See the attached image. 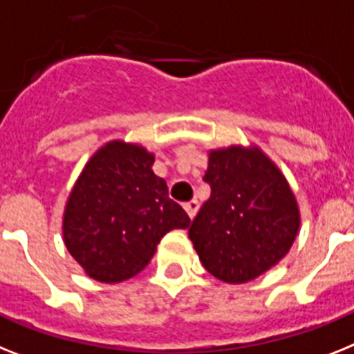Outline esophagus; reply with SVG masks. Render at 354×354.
<instances>
[{"label":"esophagus","mask_w":354,"mask_h":354,"mask_svg":"<svg viewBox=\"0 0 354 354\" xmlns=\"http://www.w3.org/2000/svg\"><path fill=\"white\" fill-rule=\"evenodd\" d=\"M184 209H186V213H188V217L189 218H194L195 215H197L198 212V201H189V203L184 204Z\"/></svg>","instance_id":"esophagus-1"}]
</instances>
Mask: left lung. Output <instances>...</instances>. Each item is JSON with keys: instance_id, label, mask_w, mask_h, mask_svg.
<instances>
[{"instance_id": "obj_1", "label": "left lung", "mask_w": 354, "mask_h": 354, "mask_svg": "<svg viewBox=\"0 0 354 354\" xmlns=\"http://www.w3.org/2000/svg\"><path fill=\"white\" fill-rule=\"evenodd\" d=\"M204 183L212 195L188 235L213 277L244 284L284 259L299 233V206L284 175L259 148L213 150Z\"/></svg>"}]
</instances>
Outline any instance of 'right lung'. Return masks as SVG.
<instances>
[{
  "mask_svg": "<svg viewBox=\"0 0 354 354\" xmlns=\"http://www.w3.org/2000/svg\"><path fill=\"white\" fill-rule=\"evenodd\" d=\"M151 165L153 156L142 146L108 142L70 194L63 217L66 250L99 282L136 277L166 233L189 226L188 213L168 197L166 180Z\"/></svg>",
  "mask_w": 354,
  "mask_h": 354,
  "instance_id": "1",
  "label": "right lung"
}]
</instances>
